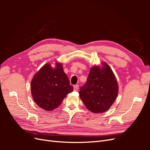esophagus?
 Returning <instances> with one entry per match:
<instances>
[{"instance_id": "1", "label": "esophagus", "mask_w": 150, "mask_h": 150, "mask_svg": "<svg viewBox=\"0 0 150 150\" xmlns=\"http://www.w3.org/2000/svg\"><path fill=\"white\" fill-rule=\"evenodd\" d=\"M79 89V85L76 84L74 86V91H78Z\"/></svg>"}]
</instances>
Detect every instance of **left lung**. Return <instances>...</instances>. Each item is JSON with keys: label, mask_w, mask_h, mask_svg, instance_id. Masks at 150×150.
I'll return each mask as SVG.
<instances>
[{"label": "left lung", "mask_w": 150, "mask_h": 150, "mask_svg": "<svg viewBox=\"0 0 150 150\" xmlns=\"http://www.w3.org/2000/svg\"><path fill=\"white\" fill-rule=\"evenodd\" d=\"M91 68L86 83L79 91L81 100L94 113L108 110L118 94V85L112 69L107 63Z\"/></svg>", "instance_id": "8db88e82"}]
</instances>
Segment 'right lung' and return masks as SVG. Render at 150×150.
Returning a JSON list of instances; mask_svg holds the SVG:
<instances>
[{
	"label": "right lung",
	"instance_id": "right-lung-1",
	"mask_svg": "<svg viewBox=\"0 0 150 150\" xmlns=\"http://www.w3.org/2000/svg\"><path fill=\"white\" fill-rule=\"evenodd\" d=\"M55 64L54 68L50 63L44 65L31 81V94L34 101L46 111L59 107L64 98L73 91L61 63L56 62Z\"/></svg>",
	"mask_w": 150,
	"mask_h": 150
}]
</instances>
